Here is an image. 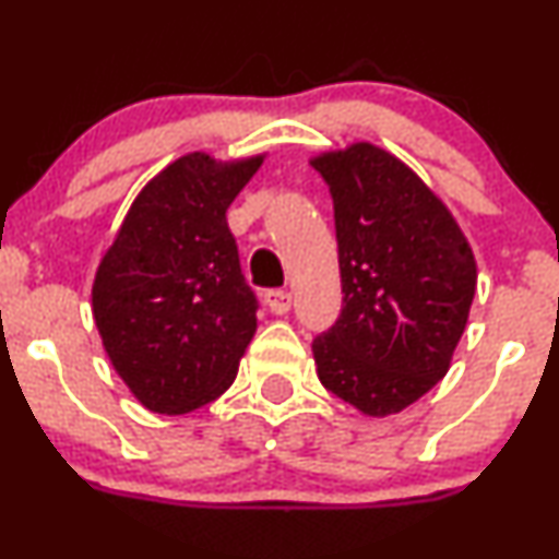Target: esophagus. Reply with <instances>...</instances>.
<instances>
[{
	"instance_id": "34e87169",
	"label": "esophagus",
	"mask_w": 559,
	"mask_h": 559,
	"mask_svg": "<svg viewBox=\"0 0 559 559\" xmlns=\"http://www.w3.org/2000/svg\"><path fill=\"white\" fill-rule=\"evenodd\" d=\"M265 305L275 316H286L292 310V294L284 288H271V292H265Z\"/></svg>"
}]
</instances>
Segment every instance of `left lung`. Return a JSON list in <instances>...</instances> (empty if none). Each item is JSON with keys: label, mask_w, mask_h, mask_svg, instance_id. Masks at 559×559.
<instances>
[{"label": "left lung", "mask_w": 559, "mask_h": 559, "mask_svg": "<svg viewBox=\"0 0 559 559\" xmlns=\"http://www.w3.org/2000/svg\"><path fill=\"white\" fill-rule=\"evenodd\" d=\"M310 165L329 183L344 307L312 342L318 378L370 418L418 402L447 376L476 294L463 228L413 168L370 141Z\"/></svg>", "instance_id": "8db88e82"}]
</instances>
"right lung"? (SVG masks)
<instances>
[{"mask_svg":"<svg viewBox=\"0 0 559 559\" xmlns=\"http://www.w3.org/2000/svg\"><path fill=\"white\" fill-rule=\"evenodd\" d=\"M262 159H173L133 199L96 267L102 346L152 413L183 415L217 400L258 331L226 213Z\"/></svg>","mask_w":559,"mask_h":559,"instance_id":"obj_1","label":"right lung"}]
</instances>
